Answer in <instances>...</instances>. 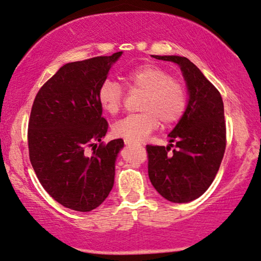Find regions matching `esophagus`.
<instances>
[{
	"label": "esophagus",
	"instance_id": "esophagus-1",
	"mask_svg": "<svg viewBox=\"0 0 261 261\" xmlns=\"http://www.w3.org/2000/svg\"><path fill=\"white\" fill-rule=\"evenodd\" d=\"M125 144L128 145V147H134V145H137V143H135V142H131V141H127V140H125Z\"/></svg>",
	"mask_w": 261,
	"mask_h": 261
}]
</instances>
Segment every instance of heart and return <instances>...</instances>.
I'll return each mask as SVG.
<instances>
[{"label":"heart","mask_w":261,"mask_h":261,"mask_svg":"<svg viewBox=\"0 0 261 261\" xmlns=\"http://www.w3.org/2000/svg\"><path fill=\"white\" fill-rule=\"evenodd\" d=\"M124 83L131 94L141 93L137 106L141 112L127 116L113 125V134L118 137L138 143L160 126V121L163 125H172L185 112V87L165 69L142 65L126 72ZM98 100L107 113L114 116L123 109L125 90L119 83L106 80L99 87Z\"/></svg>","instance_id":"obj_1"}]
</instances>
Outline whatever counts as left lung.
<instances>
[{
  "label": "left lung",
  "mask_w": 261,
  "mask_h": 261,
  "mask_svg": "<svg viewBox=\"0 0 261 261\" xmlns=\"http://www.w3.org/2000/svg\"><path fill=\"white\" fill-rule=\"evenodd\" d=\"M154 58L180 65L190 100L181 119L168 135L171 144L145 147L149 179L167 200L189 203L209 189L220 169L227 145L223 100L216 87L186 57Z\"/></svg>",
  "instance_id": "8db88e82"
}]
</instances>
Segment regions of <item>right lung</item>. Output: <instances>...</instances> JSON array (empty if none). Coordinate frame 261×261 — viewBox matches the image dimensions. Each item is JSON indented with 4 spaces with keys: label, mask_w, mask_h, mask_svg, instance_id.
I'll list each match as a JSON object with an SVG mask.
<instances>
[{
    "label": "right lung",
    "mask_w": 261,
    "mask_h": 261,
    "mask_svg": "<svg viewBox=\"0 0 261 261\" xmlns=\"http://www.w3.org/2000/svg\"><path fill=\"white\" fill-rule=\"evenodd\" d=\"M121 54L63 65L33 101L27 131L30 161L45 191L68 209L94 210L113 187L114 163L124 141L101 142L109 123L101 116L98 90Z\"/></svg>",
    "instance_id": "right-lung-1"
}]
</instances>
